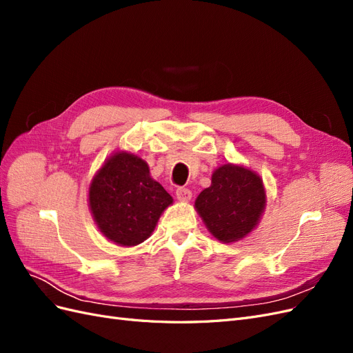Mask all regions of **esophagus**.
Listing matches in <instances>:
<instances>
[{
    "mask_svg": "<svg viewBox=\"0 0 353 353\" xmlns=\"http://www.w3.org/2000/svg\"><path fill=\"white\" fill-rule=\"evenodd\" d=\"M176 199L181 201H188L191 199V191L185 187H179L176 190Z\"/></svg>",
    "mask_w": 353,
    "mask_h": 353,
    "instance_id": "1",
    "label": "esophagus"
}]
</instances>
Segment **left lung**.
I'll return each mask as SVG.
<instances>
[{"instance_id": "left-lung-1", "label": "left lung", "mask_w": 353, "mask_h": 353, "mask_svg": "<svg viewBox=\"0 0 353 353\" xmlns=\"http://www.w3.org/2000/svg\"><path fill=\"white\" fill-rule=\"evenodd\" d=\"M196 209L209 231L223 243L237 241L256 227L265 209L262 179L249 169L223 165L199 194Z\"/></svg>"}]
</instances>
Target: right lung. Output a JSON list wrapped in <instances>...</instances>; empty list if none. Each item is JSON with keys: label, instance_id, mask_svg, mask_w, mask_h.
<instances>
[{"label": "right lung", "instance_id": "1", "mask_svg": "<svg viewBox=\"0 0 353 353\" xmlns=\"http://www.w3.org/2000/svg\"><path fill=\"white\" fill-rule=\"evenodd\" d=\"M172 197L150 176L143 159L116 153L90 187V208L100 231L119 245H137L150 237Z\"/></svg>", "mask_w": 353, "mask_h": 353}]
</instances>
